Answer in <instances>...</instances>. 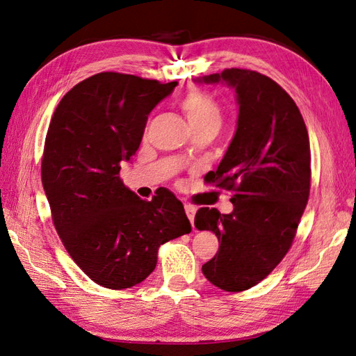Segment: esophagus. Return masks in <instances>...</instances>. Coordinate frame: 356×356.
I'll return each mask as SVG.
<instances>
[{
  "instance_id": "obj_1",
  "label": "esophagus",
  "mask_w": 356,
  "mask_h": 356,
  "mask_svg": "<svg viewBox=\"0 0 356 356\" xmlns=\"http://www.w3.org/2000/svg\"><path fill=\"white\" fill-rule=\"evenodd\" d=\"M185 213H186L188 218H190V222L193 223L194 222V216H195V208L193 205H185Z\"/></svg>"
}]
</instances>
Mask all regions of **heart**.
<instances>
[{
  "instance_id": "heart-1",
  "label": "heart",
  "mask_w": 356,
  "mask_h": 356,
  "mask_svg": "<svg viewBox=\"0 0 356 356\" xmlns=\"http://www.w3.org/2000/svg\"><path fill=\"white\" fill-rule=\"evenodd\" d=\"M180 108L185 113L193 130L200 127L222 124V110L213 96L202 90H191L180 101Z\"/></svg>"
}]
</instances>
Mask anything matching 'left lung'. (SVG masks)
<instances>
[{"label": "left lung", "instance_id": "8db88e82", "mask_svg": "<svg viewBox=\"0 0 356 356\" xmlns=\"http://www.w3.org/2000/svg\"><path fill=\"white\" fill-rule=\"evenodd\" d=\"M194 82H222L236 92V133L207 174L208 184L234 191V209L200 208L194 225L220 243L203 275L218 289L241 292L266 278L292 245L311 190L309 136L292 97L264 74L225 69Z\"/></svg>", "mask_w": 356, "mask_h": 356}]
</instances>
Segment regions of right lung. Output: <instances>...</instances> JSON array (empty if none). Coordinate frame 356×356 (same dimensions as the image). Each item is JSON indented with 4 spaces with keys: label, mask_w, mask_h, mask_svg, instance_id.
Instances as JSON below:
<instances>
[{
    "label": "right lung",
    "mask_w": 356,
    "mask_h": 356,
    "mask_svg": "<svg viewBox=\"0 0 356 356\" xmlns=\"http://www.w3.org/2000/svg\"><path fill=\"white\" fill-rule=\"evenodd\" d=\"M176 86L97 73L74 86L50 120L41 177L53 223L74 263L108 289L143 282L159 246L191 232L171 191L147 202L119 177L120 163L140 145L148 115Z\"/></svg>",
    "instance_id": "obj_1"
}]
</instances>
